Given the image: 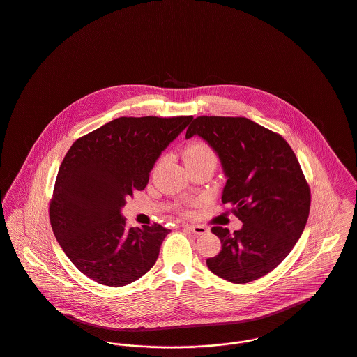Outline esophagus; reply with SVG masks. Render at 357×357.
Instances as JSON below:
<instances>
[{
    "label": "esophagus",
    "instance_id": "1",
    "mask_svg": "<svg viewBox=\"0 0 357 357\" xmlns=\"http://www.w3.org/2000/svg\"><path fill=\"white\" fill-rule=\"evenodd\" d=\"M186 227L189 229V231H192L196 236H202V234L208 233V229L201 225H186Z\"/></svg>",
    "mask_w": 357,
    "mask_h": 357
}]
</instances>
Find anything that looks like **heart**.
I'll return each mask as SVG.
<instances>
[{
  "label": "heart",
  "instance_id": "b5f03b06",
  "mask_svg": "<svg viewBox=\"0 0 357 357\" xmlns=\"http://www.w3.org/2000/svg\"><path fill=\"white\" fill-rule=\"evenodd\" d=\"M185 159H212L216 160L213 151L204 142H196L192 144L185 151Z\"/></svg>",
  "mask_w": 357,
  "mask_h": 357
}]
</instances>
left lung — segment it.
<instances>
[{"label":"left lung","mask_w":357,"mask_h":357,"mask_svg":"<svg viewBox=\"0 0 357 357\" xmlns=\"http://www.w3.org/2000/svg\"><path fill=\"white\" fill-rule=\"evenodd\" d=\"M195 135L220 160L227 178L222 202L243 223L233 234L212 227L222 250L206 266L233 283L264 277L291 252L308 220L311 192L300 162L279 134L246 118L199 116L186 131L188 139Z\"/></svg>","instance_id":"1"}]
</instances>
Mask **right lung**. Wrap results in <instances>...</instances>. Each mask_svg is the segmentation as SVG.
<instances>
[{
  "label": "right lung",
  "mask_w": 357,
  "mask_h": 357,
  "mask_svg": "<svg viewBox=\"0 0 357 357\" xmlns=\"http://www.w3.org/2000/svg\"><path fill=\"white\" fill-rule=\"evenodd\" d=\"M192 116L118 118L77 139L63 160L50 201V225L86 277L126 286L145 275L169 234L161 225L128 229L121 208L144 190L161 152Z\"/></svg>",
  "instance_id": "obj_1"
}]
</instances>
